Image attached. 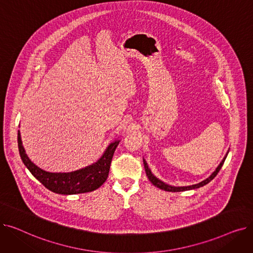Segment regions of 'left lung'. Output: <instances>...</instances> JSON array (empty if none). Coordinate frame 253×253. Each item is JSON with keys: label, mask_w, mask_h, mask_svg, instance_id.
Returning <instances> with one entry per match:
<instances>
[{"label": "left lung", "mask_w": 253, "mask_h": 253, "mask_svg": "<svg viewBox=\"0 0 253 253\" xmlns=\"http://www.w3.org/2000/svg\"><path fill=\"white\" fill-rule=\"evenodd\" d=\"M228 153H229V152H228ZM228 153H227V155L224 156V158L222 159V161H221L220 164L217 166V168L215 169V171H214L213 173H212L208 178L204 179L203 181L199 182V183H197V184L188 185V187H173V185H169V184L163 182L162 180H160L159 178H157V177L152 173V171H151V169L149 168V166H148L147 162H145L144 159H143V165H144L145 173H147L148 178H149L150 181L155 185V187H157V188H159V189H161V190H164V191H167V192H182V191H189V190H194V189L201 188V187H203V185L207 184L208 182H210L212 179H213V178L217 175L219 170L221 169V167H222V165H223V163H224L225 158H227V156H228Z\"/></svg>", "instance_id": "8db88e82"}]
</instances>
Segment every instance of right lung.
<instances>
[{
	"label": "right lung",
	"mask_w": 253,
	"mask_h": 253,
	"mask_svg": "<svg viewBox=\"0 0 253 253\" xmlns=\"http://www.w3.org/2000/svg\"><path fill=\"white\" fill-rule=\"evenodd\" d=\"M18 150L19 155L23 164L30 170L31 173L40 181L42 182L45 188L53 193L61 195H74L92 192L98 189L100 185L106 180L109 176L110 166L116 148L120 140H115L106 150L103 155L99 158V160L92 165L85 168L76 170L68 173H54V172H48L37 165H35L25 154L22 145L20 132L18 130L17 134Z\"/></svg>",
	"instance_id": "obj_1"
}]
</instances>
